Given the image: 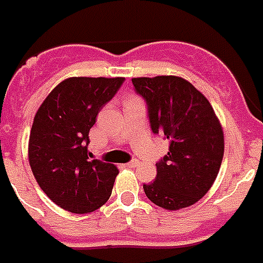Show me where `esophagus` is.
I'll return each instance as SVG.
<instances>
[{
	"mask_svg": "<svg viewBox=\"0 0 263 263\" xmlns=\"http://www.w3.org/2000/svg\"><path fill=\"white\" fill-rule=\"evenodd\" d=\"M138 163H139V162L136 161V159H134V161L128 162L125 166H127V167H129V168H134V167H136V166H138Z\"/></svg>",
	"mask_w": 263,
	"mask_h": 263,
	"instance_id": "34e87169",
	"label": "esophagus"
}]
</instances>
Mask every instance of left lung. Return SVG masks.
I'll return each instance as SVG.
<instances>
[{"label": "left lung", "mask_w": 263, "mask_h": 263, "mask_svg": "<svg viewBox=\"0 0 263 263\" xmlns=\"http://www.w3.org/2000/svg\"><path fill=\"white\" fill-rule=\"evenodd\" d=\"M147 104L153 132L167 139L168 153L157 163V177L143 185L154 204L168 211L193 205L216 180L224 135L212 105L191 82L176 76L132 78Z\"/></svg>", "instance_id": "8db88e82"}]
</instances>
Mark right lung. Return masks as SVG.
<instances>
[{
    "instance_id": "right-lung-1",
    "label": "right lung",
    "mask_w": 263,
    "mask_h": 263,
    "mask_svg": "<svg viewBox=\"0 0 263 263\" xmlns=\"http://www.w3.org/2000/svg\"><path fill=\"white\" fill-rule=\"evenodd\" d=\"M123 82L121 77H71L54 87L36 112L29 165L43 192L66 211L93 212L112 194L119 170L112 163L91 161L87 144L98 112Z\"/></svg>"
}]
</instances>
